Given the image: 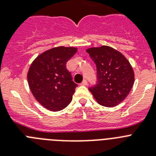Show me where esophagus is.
Instances as JSON below:
<instances>
[{
	"mask_svg": "<svg viewBox=\"0 0 156 156\" xmlns=\"http://www.w3.org/2000/svg\"><path fill=\"white\" fill-rule=\"evenodd\" d=\"M81 84L84 85V86H87V80H83V82L81 83Z\"/></svg>",
	"mask_w": 156,
	"mask_h": 156,
	"instance_id": "esophagus-1",
	"label": "esophagus"
}]
</instances>
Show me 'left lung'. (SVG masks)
I'll return each instance as SVG.
<instances>
[{"label":"left lung","mask_w":156,"mask_h":156,"mask_svg":"<svg viewBox=\"0 0 156 156\" xmlns=\"http://www.w3.org/2000/svg\"><path fill=\"white\" fill-rule=\"evenodd\" d=\"M97 68V83L89 88L98 104L113 107L124 100L133 87L134 73L123 55L108 46L88 48Z\"/></svg>","instance_id":"obj_1"}]
</instances>
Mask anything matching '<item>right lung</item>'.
<instances>
[{"instance_id": "1", "label": "right lung", "mask_w": 156, "mask_h": 156, "mask_svg": "<svg viewBox=\"0 0 156 156\" xmlns=\"http://www.w3.org/2000/svg\"><path fill=\"white\" fill-rule=\"evenodd\" d=\"M77 51L76 48L58 47L41 54L27 74L30 89L36 100L47 109L57 112L69 105L77 87L66 62Z\"/></svg>"}]
</instances>
